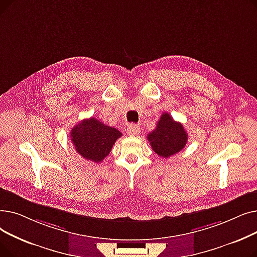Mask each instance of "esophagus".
<instances>
[{
    "mask_svg": "<svg viewBox=\"0 0 257 257\" xmlns=\"http://www.w3.org/2000/svg\"><path fill=\"white\" fill-rule=\"evenodd\" d=\"M141 132V128L137 125L134 124H130L128 127H127V133L129 134V136L131 137H136L138 136V134Z\"/></svg>",
    "mask_w": 257,
    "mask_h": 257,
    "instance_id": "34e87169",
    "label": "esophagus"
}]
</instances>
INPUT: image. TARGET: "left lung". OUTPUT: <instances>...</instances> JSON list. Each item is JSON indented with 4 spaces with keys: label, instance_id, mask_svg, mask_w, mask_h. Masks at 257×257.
<instances>
[{
    "label": "left lung",
    "instance_id": "left-lung-1",
    "mask_svg": "<svg viewBox=\"0 0 257 257\" xmlns=\"http://www.w3.org/2000/svg\"><path fill=\"white\" fill-rule=\"evenodd\" d=\"M147 139L158 156L169 158L183 149L188 136L181 123L174 120L170 113L164 112L156 128L148 134Z\"/></svg>",
    "mask_w": 257,
    "mask_h": 257
}]
</instances>
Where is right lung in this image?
Segmentation results:
<instances>
[{
	"mask_svg": "<svg viewBox=\"0 0 257 257\" xmlns=\"http://www.w3.org/2000/svg\"><path fill=\"white\" fill-rule=\"evenodd\" d=\"M120 137L118 130L94 117L81 120L71 130L70 136L76 151L83 158L97 164L110 153L113 144Z\"/></svg>",
	"mask_w": 257,
	"mask_h": 257,
	"instance_id": "right-lung-1",
	"label": "right lung"
}]
</instances>
